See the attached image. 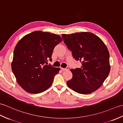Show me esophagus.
<instances>
[{
	"mask_svg": "<svg viewBox=\"0 0 123 123\" xmlns=\"http://www.w3.org/2000/svg\"><path fill=\"white\" fill-rule=\"evenodd\" d=\"M61 70L62 71H67V70H68V67H67L65 68H61Z\"/></svg>",
	"mask_w": 123,
	"mask_h": 123,
	"instance_id": "1",
	"label": "esophagus"
}]
</instances>
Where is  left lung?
I'll use <instances>...</instances> for the list:
<instances>
[{
    "label": "left lung",
    "instance_id": "1",
    "mask_svg": "<svg viewBox=\"0 0 123 123\" xmlns=\"http://www.w3.org/2000/svg\"><path fill=\"white\" fill-rule=\"evenodd\" d=\"M62 37L81 68L71 70L72 78L68 86L75 92L88 94L101 86L110 71V54L102 40L91 32L63 34Z\"/></svg>",
    "mask_w": 123,
    "mask_h": 123
}]
</instances>
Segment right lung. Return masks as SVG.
Listing matches in <instances>:
<instances>
[{
	"instance_id": "obj_1",
	"label": "right lung",
	"mask_w": 123,
	"mask_h": 123,
	"mask_svg": "<svg viewBox=\"0 0 123 123\" xmlns=\"http://www.w3.org/2000/svg\"><path fill=\"white\" fill-rule=\"evenodd\" d=\"M62 41L53 33L36 31L23 37L13 51L11 68L23 89L32 94L44 92L52 84L60 68L49 64L54 48Z\"/></svg>"
}]
</instances>
